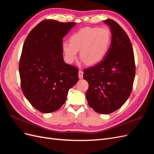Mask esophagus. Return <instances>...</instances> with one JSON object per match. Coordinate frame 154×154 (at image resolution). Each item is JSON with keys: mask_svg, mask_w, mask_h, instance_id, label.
I'll use <instances>...</instances> for the list:
<instances>
[{"mask_svg": "<svg viewBox=\"0 0 154 154\" xmlns=\"http://www.w3.org/2000/svg\"><path fill=\"white\" fill-rule=\"evenodd\" d=\"M83 72L82 71H81V70H80V71H79V72H78L79 78L82 79L83 78Z\"/></svg>", "mask_w": 154, "mask_h": 154, "instance_id": "1", "label": "esophagus"}]
</instances>
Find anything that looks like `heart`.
I'll use <instances>...</instances> for the list:
<instances>
[{"label": "heart", "mask_w": 154, "mask_h": 154, "mask_svg": "<svg viewBox=\"0 0 154 154\" xmlns=\"http://www.w3.org/2000/svg\"><path fill=\"white\" fill-rule=\"evenodd\" d=\"M112 35L106 28L87 27L73 33L69 38V43L62 44L65 59L69 63L80 57L87 66H92L101 62L110 49Z\"/></svg>", "instance_id": "1"}]
</instances>
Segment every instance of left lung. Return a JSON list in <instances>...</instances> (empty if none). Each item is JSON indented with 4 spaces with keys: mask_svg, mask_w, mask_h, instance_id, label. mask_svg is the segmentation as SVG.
<instances>
[{
    "mask_svg": "<svg viewBox=\"0 0 154 154\" xmlns=\"http://www.w3.org/2000/svg\"><path fill=\"white\" fill-rule=\"evenodd\" d=\"M104 23L111 30L110 49L101 62L83 70V78L88 83V105L97 113L107 114L119 109L131 94L136 65L126 32L113 20L107 19Z\"/></svg>",
    "mask_w": 154,
    "mask_h": 154,
    "instance_id": "obj_1",
    "label": "left lung"
}]
</instances>
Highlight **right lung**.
<instances>
[{
	"label": "right lung",
	"mask_w": 154,
	"mask_h": 154,
	"mask_svg": "<svg viewBox=\"0 0 154 154\" xmlns=\"http://www.w3.org/2000/svg\"><path fill=\"white\" fill-rule=\"evenodd\" d=\"M75 22L44 20L27 35L19 61L22 91L32 106L43 113L59 109L69 88L78 81V69L64 62L63 38Z\"/></svg>",
	"instance_id": "obj_1"
}]
</instances>
